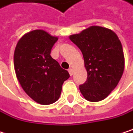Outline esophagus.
I'll list each match as a JSON object with an SVG mask.
<instances>
[{
  "label": "esophagus",
  "mask_w": 133,
  "mask_h": 133,
  "mask_svg": "<svg viewBox=\"0 0 133 133\" xmlns=\"http://www.w3.org/2000/svg\"><path fill=\"white\" fill-rule=\"evenodd\" d=\"M69 75H70V76H72V75L74 74V71H73L72 69H69Z\"/></svg>",
  "instance_id": "esophagus-1"
}]
</instances>
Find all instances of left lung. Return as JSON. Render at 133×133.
<instances>
[{"instance_id":"obj_1","label":"left lung","mask_w":133,"mask_h":133,"mask_svg":"<svg viewBox=\"0 0 133 133\" xmlns=\"http://www.w3.org/2000/svg\"><path fill=\"white\" fill-rule=\"evenodd\" d=\"M82 51L87 79L79 86L84 98L91 102L105 99L116 87L125 67L121 41L112 30L90 26L69 36Z\"/></svg>"}]
</instances>
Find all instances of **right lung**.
<instances>
[{"instance_id":"obj_1","label":"right lung","mask_w":133,"mask_h":133,"mask_svg":"<svg viewBox=\"0 0 133 133\" xmlns=\"http://www.w3.org/2000/svg\"><path fill=\"white\" fill-rule=\"evenodd\" d=\"M57 37L42 29L25 34L18 42L14 54L17 79L26 94L34 101L47 105L56 102L68 71L50 56Z\"/></svg>"}]
</instances>
